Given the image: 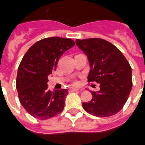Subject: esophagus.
<instances>
[{
	"instance_id": "34e87169",
	"label": "esophagus",
	"mask_w": 145,
	"mask_h": 145,
	"mask_svg": "<svg viewBox=\"0 0 145 145\" xmlns=\"http://www.w3.org/2000/svg\"><path fill=\"white\" fill-rule=\"evenodd\" d=\"M79 90V89H77V88H70L69 89V92H75V91H78Z\"/></svg>"
}]
</instances>
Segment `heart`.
Returning a JSON list of instances; mask_svg holds the SVG:
<instances>
[{
	"instance_id": "1",
	"label": "heart",
	"mask_w": 145,
	"mask_h": 145,
	"mask_svg": "<svg viewBox=\"0 0 145 145\" xmlns=\"http://www.w3.org/2000/svg\"><path fill=\"white\" fill-rule=\"evenodd\" d=\"M73 83H74V84H75V85H76V84H77V82H76V81H74V82H73Z\"/></svg>"
}]
</instances>
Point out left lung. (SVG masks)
Masks as SVG:
<instances>
[{
    "mask_svg": "<svg viewBox=\"0 0 145 145\" xmlns=\"http://www.w3.org/2000/svg\"><path fill=\"white\" fill-rule=\"evenodd\" d=\"M77 46L88 57L90 71L88 82L99 83L92 99L83 102L87 112L98 117L115 115L123 108L132 88L131 67L118 48L99 38L76 40Z\"/></svg>",
    "mask_w": 145,
    "mask_h": 145,
    "instance_id": "8db88e82",
    "label": "left lung"
}]
</instances>
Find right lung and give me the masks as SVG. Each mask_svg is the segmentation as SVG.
Instances as JSON below:
<instances>
[{"mask_svg": "<svg viewBox=\"0 0 145 145\" xmlns=\"http://www.w3.org/2000/svg\"><path fill=\"white\" fill-rule=\"evenodd\" d=\"M74 45L69 38H45L34 43L23 57L16 87L21 105L33 117L44 120L63 110L68 90H50L48 76L56 70L60 56Z\"/></svg>", "mask_w": 145, "mask_h": 145, "instance_id": "obj_1", "label": "right lung"}]
</instances>
